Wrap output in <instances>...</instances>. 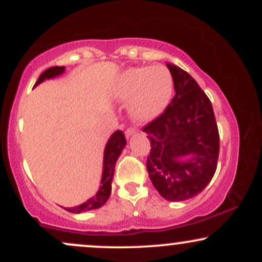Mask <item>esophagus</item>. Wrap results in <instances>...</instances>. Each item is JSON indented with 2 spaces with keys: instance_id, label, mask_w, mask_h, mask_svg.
Listing matches in <instances>:
<instances>
[{
  "instance_id": "34e87169",
  "label": "esophagus",
  "mask_w": 262,
  "mask_h": 262,
  "mask_svg": "<svg viewBox=\"0 0 262 262\" xmlns=\"http://www.w3.org/2000/svg\"><path fill=\"white\" fill-rule=\"evenodd\" d=\"M134 133H135V129L134 128H128L127 130H125V137H127V138L132 137V135H133Z\"/></svg>"
}]
</instances>
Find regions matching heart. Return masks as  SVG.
Here are the masks:
<instances>
[{"mask_svg": "<svg viewBox=\"0 0 262 262\" xmlns=\"http://www.w3.org/2000/svg\"><path fill=\"white\" fill-rule=\"evenodd\" d=\"M173 93V77L166 66L128 69L114 81L112 96L129 101V114L137 123H149L164 112Z\"/></svg>", "mask_w": 262, "mask_h": 262, "instance_id": "1", "label": "heart"}]
</instances>
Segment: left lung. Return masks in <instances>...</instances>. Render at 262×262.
I'll use <instances>...</instances> for the list:
<instances>
[{"label": "left lung", "mask_w": 262, "mask_h": 262, "mask_svg": "<svg viewBox=\"0 0 262 262\" xmlns=\"http://www.w3.org/2000/svg\"><path fill=\"white\" fill-rule=\"evenodd\" d=\"M166 65L176 95L143 132L151 146L146 169L152 185L165 200L179 202L200 194L214 176L219 132L212 103L196 80L179 66Z\"/></svg>", "instance_id": "left-lung-1"}]
</instances>
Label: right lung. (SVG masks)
Masks as SVG:
<instances>
[{"mask_svg":"<svg viewBox=\"0 0 262 262\" xmlns=\"http://www.w3.org/2000/svg\"><path fill=\"white\" fill-rule=\"evenodd\" d=\"M64 71L65 66H53V68H49L39 76L38 81L35 82V86L39 85L40 82H43L44 80L53 79V77L59 76V75H61ZM125 144H127V140H125V137L122 130H116L112 135H111L110 140H108L106 144V148H104L103 173H102L100 189H98L97 193H96L95 196L90 198V200H87L86 202H83L82 204H80V206L71 207V208H65L68 212H87V210L100 208V207H102L107 202V200L110 198L111 191H112L114 166H116V162L118 160L122 150L124 149Z\"/></svg>","mask_w":262,"mask_h":262,"instance_id":"obj_1","label":"right lung"}]
</instances>
